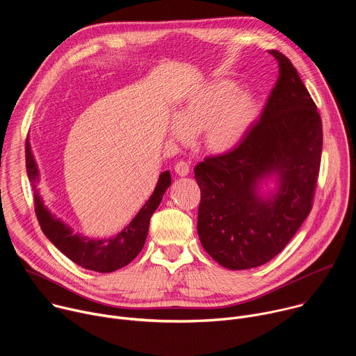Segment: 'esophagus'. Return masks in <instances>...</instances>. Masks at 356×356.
Here are the masks:
<instances>
[{
  "label": "esophagus",
  "mask_w": 356,
  "mask_h": 356,
  "mask_svg": "<svg viewBox=\"0 0 356 356\" xmlns=\"http://www.w3.org/2000/svg\"><path fill=\"white\" fill-rule=\"evenodd\" d=\"M175 172H176L179 176H187V175L190 173V166H188L187 162L180 161V162H177V163L175 165Z\"/></svg>",
  "instance_id": "1"
}]
</instances>
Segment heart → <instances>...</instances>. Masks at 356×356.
Listing matches in <instances>:
<instances>
[{"label": "heart", "instance_id": "heart-1", "mask_svg": "<svg viewBox=\"0 0 356 356\" xmlns=\"http://www.w3.org/2000/svg\"><path fill=\"white\" fill-rule=\"evenodd\" d=\"M259 99L250 91H239L229 80H217L187 94L170 122L169 134L186 142L201 135V145L211 154L224 155L245 139L259 117Z\"/></svg>", "mask_w": 356, "mask_h": 356}]
</instances>
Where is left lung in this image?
I'll return each instance as SVG.
<instances>
[{"instance_id":"8db88e82","label":"left lung","mask_w":356,"mask_h":356,"mask_svg":"<svg viewBox=\"0 0 356 356\" xmlns=\"http://www.w3.org/2000/svg\"><path fill=\"white\" fill-rule=\"evenodd\" d=\"M269 54L279 62V79L261 120L234 150L194 169L200 242L231 270L261 266L284 249L312 211L320 172L317 106L291 62L277 50ZM272 175L278 188L264 197L259 186Z\"/></svg>"}]
</instances>
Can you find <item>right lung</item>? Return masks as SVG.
Returning <instances> with one entry per match:
<instances>
[{
  "mask_svg": "<svg viewBox=\"0 0 356 356\" xmlns=\"http://www.w3.org/2000/svg\"><path fill=\"white\" fill-rule=\"evenodd\" d=\"M25 158L28 177L35 190L33 201L39 225L47 239L63 255H66L79 266L98 273H110L118 270L131 264L138 257L147 236L150 217L159 207L165 191L172 184V177L168 170L161 173L154 193H152L149 200L145 202V206L139 210L129 225H127L113 238L92 239L80 234H74L69 225H66L60 218H56L43 204V200L36 188V183L39 181V170L32 155L29 140H26L25 145Z\"/></svg>",
  "mask_w": 356,
  "mask_h": 356,
  "instance_id": "right-lung-1",
  "label": "right lung"
}]
</instances>
